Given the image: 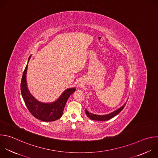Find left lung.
Returning a JSON list of instances; mask_svg holds the SVG:
<instances>
[{
	"instance_id": "8db88e82",
	"label": "left lung",
	"mask_w": 158,
	"mask_h": 158,
	"mask_svg": "<svg viewBox=\"0 0 158 158\" xmlns=\"http://www.w3.org/2000/svg\"><path fill=\"white\" fill-rule=\"evenodd\" d=\"M127 102L123 105L122 107H121L120 108H119L118 109L114 111L113 112L109 114H107V115H95V114H93L92 113H89L86 109H85V114L87 115V116L91 120H97V121H107L109 120L110 119H111L112 118H113L114 117H115V115H117L118 114H119L125 107V105H126Z\"/></svg>"
}]
</instances>
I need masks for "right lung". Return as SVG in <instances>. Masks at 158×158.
<instances>
[{
	"instance_id": "obj_1",
	"label": "right lung",
	"mask_w": 158,
	"mask_h": 158,
	"mask_svg": "<svg viewBox=\"0 0 158 158\" xmlns=\"http://www.w3.org/2000/svg\"><path fill=\"white\" fill-rule=\"evenodd\" d=\"M31 56L28 59V61ZM28 64L23 71L20 90L26 106L36 118L43 122H52L60 118L63 115L65 105L69 96L76 90L75 88L66 89L54 102L43 103L37 100L30 92L27 84V71Z\"/></svg>"
}]
</instances>
